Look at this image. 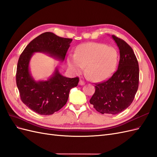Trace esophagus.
<instances>
[{
    "mask_svg": "<svg viewBox=\"0 0 157 157\" xmlns=\"http://www.w3.org/2000/svg\"><path fill=\"white\" fill-rule=\"evenodd\" d=\"M84 81H82V80H80V81H79V85H80V86H82V85H84Z\"/></svg>",
    "mask_w": 157,
    "mask_h": 157,
    "instance_id": "1",
    "label": "esophagus"
}]
</instances>
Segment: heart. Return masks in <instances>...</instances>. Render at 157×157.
Segmentation results:
<instances>
[{"mask_svg":"<svg viewBox=\"0 0 157 157\" xmlns=\"http://www.w3.org/2000/svg\"><path fill=\"white\" fill-rule=\"evenodd\" d=\"M118 56L111 46L88 42L80 45L74 55L69 56L68 65L75 72L80 73L86 66V72L94 81H101L109 78L115 71Z\"/></svg>","mask_w":157,"mask_h":157,"instance_id":"obj_1","label":"heart"}]
</instances>
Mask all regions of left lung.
<instances>
[{
  "mask_svg": "<svg viewBox=\"0 0 157 157\" xmlns=\"http://www.w3.org/2000/svg\"><path fill=\"white\" fill-rule=\"evenodd\" d=\"M112 38L120 50L118 69L105 81L96 83L90 103L101 114L120 113L134 100L139 86V65L132 48L122 39Z\"/></svg>",
  "mask_w": 157,
  "mask_h": 157,
  "instance_id": "8db88e82",
  "label": "left lung"
}]
</instances>
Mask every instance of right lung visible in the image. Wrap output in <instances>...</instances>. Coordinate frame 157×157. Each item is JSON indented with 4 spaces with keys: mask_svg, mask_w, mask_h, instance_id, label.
<instances>
[{
    "mask_svg": "<svg viewBox=\"0 0 157 157\" xmlns=\"http://www.w3.org/2000/svg\"><path fill=\"white\" fill-rule=\"evenodd\" d=\"M72 40L46 32L31 41L20 56L16 76L21 99L39 115H52L62 108L67 101L70 90L77 86L79 78L63 77L56 68L48 80L36 82L29 69L31 56L35 52H43L63 61Z\"/></svg>",
    "mask_w": 157,
    "mask_h": 157,
    "instance_id": "add662e5",
    "label": "right lung"
}]
</instances>
